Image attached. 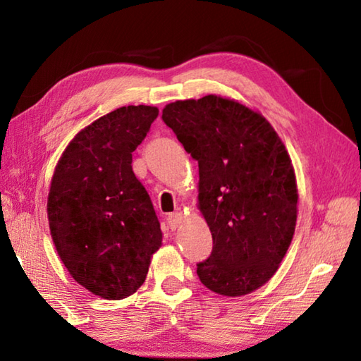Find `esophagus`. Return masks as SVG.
Returning <instances> with one entry per match:
<instances>
[{"mask_svg": "<svg viewBox=\"0 0 361 361\" xmlns=\"http://www.w3.org/2000/svg\"><path fill=\"white\" fill-rule=\"evenodd\" d=\"M181 221H183V212L180 209H176L175 212L169 214L167 224H169V226H171V229L178 228L181 225Z\"/></svg>", "mask_w": 361, "mask_h": 361, "instance_id": "esophagus-1", "label": "esophagus"}]
</instances>
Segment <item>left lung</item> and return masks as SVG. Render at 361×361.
Listing matches in <instances>:
<instances>
[{
    "mask_svg": "<svg viewBox=\"0 0 361 361\" xmlns=\"http://www.w3.org/2000/svg\"><path fill=\"white\" fill-rule=\"evenodd\" d=\"M163 121L198 163L197 208L214 242L198 278L221 296L252 293L295 234L299 195L286 145L262 113L219 94L167 104Z\"/></svg>",
    "mask_w": 361,
    "mask_h": 361,
    "instance_id": "obj_1",
    "label": "left lung"
}]
</instances>
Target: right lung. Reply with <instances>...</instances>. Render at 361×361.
Returning a JSON list of instances; mask_svg holds the SVG:
<instances>
[{
  "label": "right lung",
  "mask_w": 361,
  "mask_h": 361,
  "mask_svg": "<svg viewBox=\"0 0 361 361\" xmlns=\"http://www.w3.org/2000/svg\"><path fill=\"white\" fill-rule=\"evenodd\" d=\"M158 116L128 105L82 128L57 161L48 195L52 242L68 273L91 293L124 299L140 288L163 243L132 152Z\"/></svg>",
  "instance_id": "add662e5"
}]
</instances>
